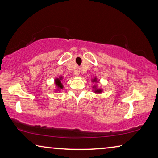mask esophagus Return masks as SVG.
<instances>
[{"label":"esophagus","mask_w":158,"mask_h":158,"mask_svg":"<svg viewBox=\"0 0 158 158\" xmlns=\"http://www.w3.org/2000/svg\"><path fill=\"white\" fill-rule=\"evenodd\" d=\"M77 70H78L79 73H80V72L81 71V67H78V68H77Z\"/></svg>","instance_id":"obj_1"}]
</instances>
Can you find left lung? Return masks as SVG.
<instances>
[{
	"mask_svg": "<svg viewBox=\"0 0 158 158\" xmlns=\"http://www.w3.org/2000/svg\"><path fill=\"white\" fill-rule=\"evenodd\" d=\"M94 81H95V79H94ZM95 92H96V93H100V92H101V90L98 89V90H96V91H95Z\"/></svg>",
	"mask_w": 158,
	"mask_h": 158,
	"instance_id": "1",
	"label": "left lung"
}]
</instances>
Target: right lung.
Segmentation results:
<instances>
[{"label": "right lung", "instance_id": "obj_1", "mask_svg": "<svg viewBox=\"0 0 158 158\" xmlns=\"http://www.w3.org/2000/svg\"><path fill=\"white\" fill-rule=\"evenodd\" d=\"M61 79H62V77H60L59 79H56L55 81H56V85L58 88H60V89H63V84L60 81Z\"/></svg>", "mask_w": 158, "mask_h": 158}]
</instances>
